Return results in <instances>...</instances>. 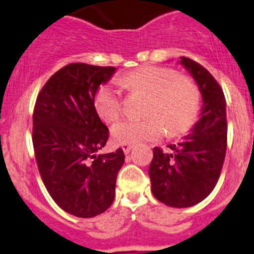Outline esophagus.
Instances as JSON below:
<instances>
[{"instance_id": "1", "label": "esophagus", "mask_w": 254, "mask_h": 254, "mask_svg": "<svg viewBox=\"0 0 254 254\" xmlns=\"http://www.w3.org/2000/svg\"><path fill=\"white\" fill-rule=\"evenodd\" d=\"M131 144H121V148H123V151L125 153H129L130 152V150H131Z\"/></svg>"}]
</instances>
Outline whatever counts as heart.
<instances>
[{
	"label": "heart",
	"instance_id": "b5f03b06",
	"mask_svg": "<svg viewBox=\"0 0 254 254\" xmlns=\"http://www.w3.org/2000/svg\"><path fill=\"white\" fill-rule=\"evenodd\" d=\"M121 84L133 93L146 95L144 119H127L114 125L111 134L116 143L134 144L156 140L167 133L182 135L192 129L199 119L201 94L192 78L167 67L144 65L121 77ZM98 115L114 123L123 112L119 87L104 84L94 98Z\"/></svg>",
	"mask_w": 254,
	"mask_h": 254
}]
</instances>
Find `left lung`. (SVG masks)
Returning a JSON list of instances; mask_svg holds the SVG:
<instances>
[{
	"instance_id": "1",
	"label": "left lung",
	"mask_w": 254,
	"mask_h": 254,
	"mask_svg": "<svg viewBox=\"0 0 254 254\" xmlns=\"http://www.w3.org/2000/svg\"><path fill=\"white\" fill-rule=\"evenodd\" d=\"M181 64L199 85L203 97L201 117L180 143L168 146L169 152L155 147L148 169L153 196L172 208L192 206L212 192L218 182L227 147L222 87L197 62L182 57Z\"/></svg>"
}]
</instances>
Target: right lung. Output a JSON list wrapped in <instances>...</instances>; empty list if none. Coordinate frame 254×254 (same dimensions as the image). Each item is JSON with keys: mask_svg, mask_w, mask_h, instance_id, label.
Segmentation results:
<instances>
[{"mask_svg": "<svg viewBox=\"0 0 254 254\" xmlns=\"http://www.w3.org/2000/svg\"><path fill=\"white\" fill-rule=\"evenodd\" d=\"M115 69L69 63L46 81L33 108L32 142L42 182L62 209L81 218L110 208L125 159L123 148L98 155L110 131L94 98Z\"/></svg>", "mask_w": 254, "mask_h": 254, "instance_id": "add662e5", "label": "right lung"}]
</instances>
